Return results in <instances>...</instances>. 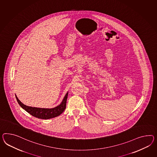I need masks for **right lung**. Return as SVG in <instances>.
<instances>
[{
  "instance_id": "add662e5",
  "label": "right lung",
  "mask_w": 157,
  "mask_h": 157,
  "mask_svg": "<svg viewBox=\"0 0 157 157\" xmlns=\"http://www.w3.org/2000/svg\"><path fill=\"white\" fill-rule=\"evenodd\" d=\"M68 94V93L66 94L63 100L60 105L52 109L38 108H35V107L33 108L31 106H28L25 105L23 104L18 99L17 96H16L17 101L18 104L20 105V106L22 108L24 109L25 111H27L31 115H32V116L38 118H40V119L47 120V119L59 116L64 111L65 109L66 108Z\"/></svg>"
}]
</instances>
